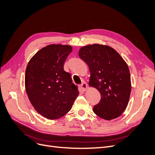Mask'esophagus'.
<instances>
[{
    "label": "esophagus",
    "mask_w": 155,
    "mask_h": 155,
    "mask_svg": "<svg viewBox=\"0 0 155 155\" xmlns=\"http://www.w3.org/2000/svg\"><path fill=\"white\" fill-rule=\"evenodd\" d=\"M81 88H82V89L84 91H86L87 90V89H88L87 84L85 83V82H84L81 84Z\"/></svg>",
    "instance_id": "esophagus-1"
}]
</instances>
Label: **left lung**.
I'll list each match as a JSON object with an SVG mask.
<instances>
[{"instance_id": "obj_1", "label": "left lung", "mask_w": 155, "mask_h": 155, "mask_svg": "<svg viewBox=\"0 0 155 155\" xmlns=\"http://www.w3.org/2000/svg\"><path fill=\"white\" fill-rule=\"evenodd\" d=\"M78 55L89 66V85L101 94L93 112L107 121L119 117L128 105L131 89L127 63L116 50L105 45L84 46Z\"/></svg>"}]
</instances>
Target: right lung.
<instances>
[{"instance_id": "right-lung-1", "label": "right lung", "mask_w": 155, "mask_h": 155, "mask_svg": "<svg viewBox=\"0 0 155 155\" xmlns=\"http://www.w3.org/2000/svg\"><path fill=\"white\" fill-rule=\"evenodd\" d=\"M72 46L51 44L39 50L28 61L25 87L32 105L40 115L56 119L71 110L78 96L77 87L64 64Z\"/></svg>"}]
</instances>
